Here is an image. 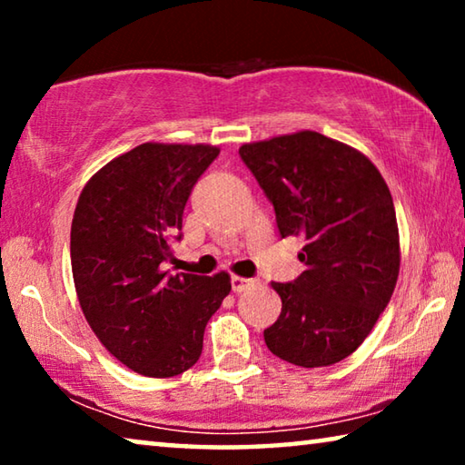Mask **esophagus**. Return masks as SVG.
Returning a JSON list of instances; mask_svg holds the SVG:
<instances>
[{
	"label": "esophagus",
	"mask_w": 465,
	"mask_h": 465,
	"mask_svg": "<svg viewBox=\"0 0 465 465\" xmlns=\"http://www.w3.org/2000/svg\"><path fill=\"white\" fill-rule=\"evenodd\" d=\"M258 279H243V277H232V289L233 293H242L243 289L256 285Z\"/></svg>",
	"instance_id": "34e87169"
}]
</instances>
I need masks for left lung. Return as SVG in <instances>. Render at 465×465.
I'll return each instance as SVG.
<instances>
[{"label": "left lung", "instance_id": "left-lung-1", "mask_svg": "<svg viewBox=\"0 0 465 465\" xmlns=\"http://www.w3.org/2000/svg\"><path fill=\"white\" fill-rule=\"evenodd\" d=\"M240 157L272 203L282 238H305V271L272 282L282 308L264 342L297 367L334 365L363 344L396 287L390 188L367 155L316 131L246 143Z\"/></svg>", "mask_w": 465, "mask_h": 465}]
</instances>
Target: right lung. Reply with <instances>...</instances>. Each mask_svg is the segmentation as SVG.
<instances>
[{"instance_id":"obj_1","label":"right lung","mask_w":465,"mask_h":465,"mask_svg":"<svg viewBox=\"0 0 465 465\" xmlns=\"http://www.w3.org/2000/svg\"><path fill=\"white\" fill-rule=\"evenodd\" d=\"M217 155L204 143H141L100 168L75 204L72 272L84 316L110 355L145 377L191 369L232 291L225 271H163L193 186Z\"/></svg>"}]
</instances>
